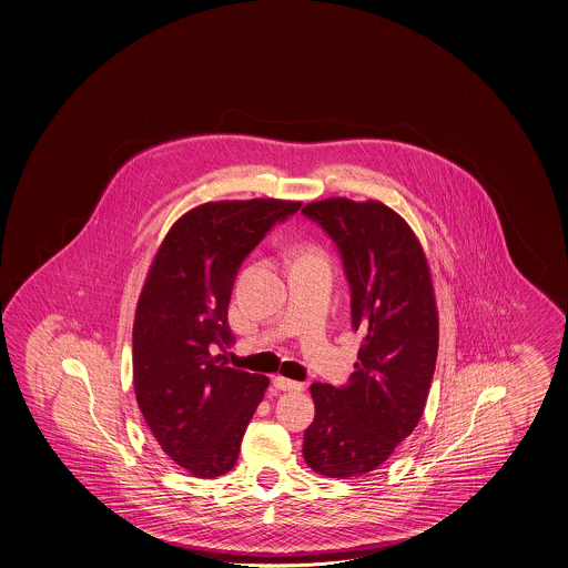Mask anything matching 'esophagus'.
Wrapping results in <instances>:
<instances>
[{"instance_id":"obj_1","label":"esophagus","mask_w":568,"mask_h":568,"mask_svg":"<svg viewBox=\"0 0 568 568\" xmlns=\"http://www.w3.org/2000/svg\"><path fill=\"white\" fill-rule=\"evenodd\" d=\"M274 388L280 389V392H303L305 386L301 382H294V379L284 377V375H276L274 377Z\"/></svg>"}]
</instances>
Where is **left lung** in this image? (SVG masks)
Masks as SVG:
<instances>
[{"label": "left lung", "mask_w": 568, "mask_h": 568, "mask_svg": "<svg viewBox=\"0 0 568 568\" xmlns=\"http://www.w3.org/2000/svg\"><path fill=\"white\" fill-rule=\"evenodd\" d=\"M341 251L353 327L365 334L348 386L313 384L308 467L353 479L386 463L422 419L438 357V308L422 243L379 201L332 196L303 207Z\"/></svg>", "instance_id": "left-lung-1"}]
</instances>
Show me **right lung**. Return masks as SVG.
Masks as SVG:
<instances>
[{
    "label": "right lung",
    "mask_w": 568,
    "mask_h": 568,
    "mask_svg": "<svg viewBox=\"0 0 568 568\" xmlns=\"http://www.w3.org/2000/svg\"><path fill=\"white\" fill-rule=\"evenodd\" d=\"M298 201H215L186 211L160 244L132 327V382L146 425L182 469L201 479L236 465L270 379L222 363L234 342L232 286L244 257Z\"/></svg>",
    "instance_id": "obj_1"
}]
</instances>
